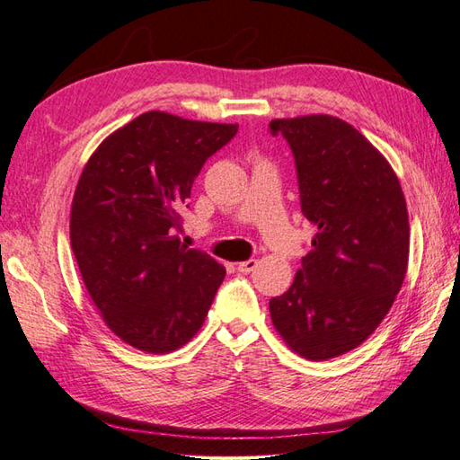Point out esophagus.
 <instances>
[{
  "label": "esophagus",
  "mask_w": 460,
  "mask_h": 460,
  "mask_svg": "<svg viewBox=\"0 0 460 460\" xmlns=\"http://www.w3.org/2000/svg\"><path fill=\"white\" fill-rule=\"evenodd\" d=\"M257 269V261L255 259H249V261H243L237 265V270L243 272V275H247V272H252Z\"/></svg>",
  "instance_id": "1"
}]
</instances>
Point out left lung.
<instances>
[{
  "instance_id": "8db88e82",
  "label": "left lung",
  "mask_w": 460,
  "mask_h": 460,
  "mask_svg": "<svg viewBox=\"0 0 460 460\" xmlns=\"http://www.w3.org/2000/svg\"><path fill=\"white\" fill-rule=\"evenodd\" d=\"M295 154L300 208L318 233L295 282L270 298L272 326L298 356L338 358L392 308L409 261L405 195L364 134L330 114L270 120Z\"/></svg>"
}]
</instances>
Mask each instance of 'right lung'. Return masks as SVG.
<instances>
[{"label": "right lung", "instance_id": "right-lung-1", "mask_svg": "<svg viewBox=\"0 0 460 460\" xmlns=\"http://www.w3.org/2000/svg\"><path fill=\"white\" fill-rule=\"evenodd\" d=\"M239 124L150 111L114 130L76 183L71 247L94 306L116 336L168 354L198 334L225 267L178 237L205 160Z\"/></svg>", "mask_w": 460, "mask_h": 460}]
</instances>
